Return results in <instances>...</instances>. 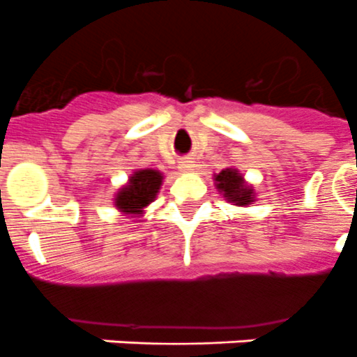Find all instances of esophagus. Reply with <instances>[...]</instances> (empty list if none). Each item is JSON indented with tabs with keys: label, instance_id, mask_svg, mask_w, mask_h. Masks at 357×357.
Instances as JSON below:
<instances>
[{
	"label": "esophagus",
	"instance_id": "esophagus-1",
	"mask_svg": "<svg viewBox=\"0 0 357 357\" xmlns=\"http://www.w3.org/2000/svg\"><path fill=\"white\" fill-rule=\"evenodd\" d=\"M178 166H181L182 172H189V169H193V168H195L193 160H189V159H184L181 164H178Z\"/></svg>",
	"mask_w": 357,
	"mask_h": 357
}]
</instances>
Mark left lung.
Returning <instances> with one entry per match:
<instances>
[{
    "instance_id": "8db88e82",
    "label": "left lung",
    "mask_w": 357,
    "mask_h": 357,
    "mask_svg": "<svg viewBox=\"0 0 357 357\" xmlns=\"http://www.w3.org/2000/svg\"><path fill=\"white\" fill-rule=\"evenodd\" d=\"M216 188L223 191V195L230 202H234L236 206H247L252 202V189L243 184V176L234 169H223L216 175Z\"/></svg>"
}]
</instances>
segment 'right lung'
<instances>
[{"instance_id":"right-lung-1","label":"right lung","mask_w":357,"mask_h":357,"mask_svg":"<svg viewBox=\"0 0 357 357\" xmlns=\"http://www.w3.org/2000/svg\"><path fill=\"white\" fill-rule=\"evenodd\" d=\"M160 182H162V176L155 169L135 172L130 178V184L123 188L116 197V206L125 213L139 214V211L155 198Z\"/></svg>"}]
</instances>
